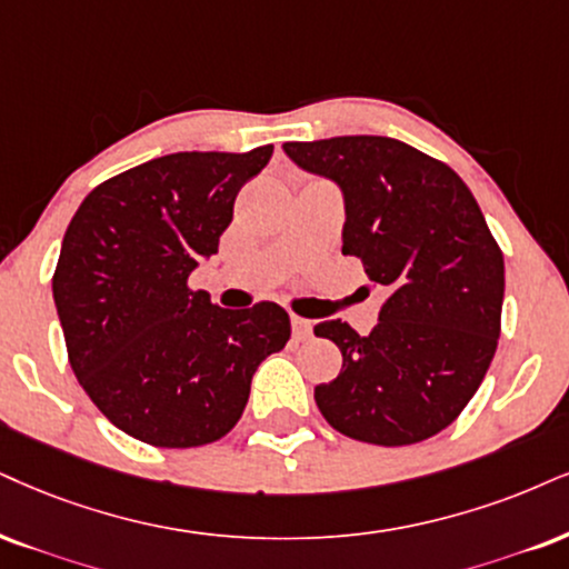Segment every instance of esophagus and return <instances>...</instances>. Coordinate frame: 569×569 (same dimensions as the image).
<instances>
[{
  "label": "esophagus",
  "mask_w": 569,
  "mask_h": 569,
  "mask_svg": "<svg viewBox=\"0 0 569 569\" xmlns=\"http://www.w3.org/2000/svg\"><path fill=\"white\" fill-rule=\"evenodd\" d=\"M313 332V321H308L303 317H292V335H296V340H308Z\"/></svg>",
  "instance_id": "34e87169"
}]
</instances>
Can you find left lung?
Returning a JSON list of instances; mask_svg holds the SVG:
<instances>
[{
	"label": "left lung",
	"mask_w": 569,
	"mask_h": 569,
	"mask_svg": "<svg viewBox=\"0 0 569 569\" xmlns=\"http://www.w3.org/2000/svg\"><path fill=\"white\" fill-rule=\"evenodd\" d=\"M292 163L332 179L346 200L342 256L385 292L380 321L313 327L342 369L317 385L319 411L361 443L411 446L465 411L501 335L503 256L478 200L446 163L390 137L284 142Z\"/></svg>",
	"instance_id": "obj_1"
}]
</instances>
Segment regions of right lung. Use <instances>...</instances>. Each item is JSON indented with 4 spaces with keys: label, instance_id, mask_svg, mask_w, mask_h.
Masks as SVG:
<instances>
[{
    "label": "right lung",
    "instance_id": "add662e5",
    "mask_svg": "<svg viewBox=\"0 0 569 569\" xmlns=\"http://www.w3.org/2000/svg\"><path fill=\"white\" fill-rule=\"evenodd\" d=\"M273 144L173 152L102 181L68 223L52 296L81 388L131 438L213 443L242 417L258 363L290 340L277 303L231 311L187 284L219 252Z\"/></svg>",
    "mask_w": 569,
    "mask_h": 569
}]
</instances>
